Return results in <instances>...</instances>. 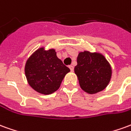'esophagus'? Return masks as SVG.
Listing matches in <instances>:
<instances>
[{
    "instance_id": "obj_1",
    "label": "esophagus",
    "mask_w": 131,
    "mask_h": 131,
    "mask_svg": "<svg viewBox=\"0 0 131 131\" xmlns=\"http://www.w3.org/2000/svg\"><path fill=\"white\" fill-rule=\"evenodd\" d=\"M69 69H70V70H71V71H74V66H72V65H70L69 67Z\"/></svg>"
}]
</instances>
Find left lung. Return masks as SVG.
<instances>
[{
  "label": "left lung",
  "mask_w": 131,
  "mask_h": 131,
  "mask_svg": "<svg viewBox=\"0 0 131 131\" xmlns=\"http://www.w3.org/2000/svg\"><path fill=\"white\" fill-rule=\"evenodd\" d=\"M74 72L83 91L95 94L103 91L108 85L112 70L101 53L83 51L78 54Z\"/></svg>",
  "instance_id": "1"
}]
</instances>
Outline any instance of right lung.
<instances>
[{
  "instance_id": "obj_1",
  "label": "right lung",
  "mask_w": 131,
  "mask_h": 131,
  "mask_svg": "<svg viewBox=\"0 0 131 131\" xmlns=\"http://www.w3.org/2000/svg\"><path fill=\"white\" fill-rule=\"evenodd\" d=\"M24 71L28 83L34 91L49 95L59 89L70 69L57 57L54 49L46 50L42 47L28 58Z\"/></svg>"
}]
</instances>
